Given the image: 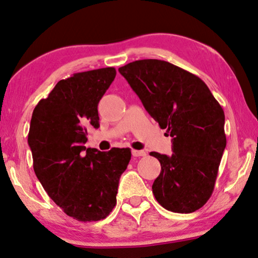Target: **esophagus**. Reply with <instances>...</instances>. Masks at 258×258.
Returning a JSON list of instances; mask_svg holds the SVG:
<instances>
[{
	"instance_id": "obj_1",
	"label": "esophagus",
	"mask_w": 258,
	"mask_h": 258,
	"mask_svg": "<svg viewBox=\"0 0 258 258\" xmlns=\"http://www.w3.org/2000/svg\"><path fill=\"white\" fill-rule=\"evenodd\" d=\"M133 157H145L147 155L146 151L143 150H132Z\"/></svg>"
}]
</instances>
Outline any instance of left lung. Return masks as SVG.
Returning a JSON list of instances; mask_svg holds the SVG:
<instances>
[{
    "label": "left lung",
    "instance_id": "obj_1",
    "mask_svg": "<svg viewBox=\"0 0 258 258\" xmlns=\"http://www.w3.org/2000/svg\"><path fill=\"white\" fill-rule=\"evenodd\" d=\"M118 72L172 137V156L150 154L161 166L156 200L174 213L196 212L211 198L226 146L223 109L198 76L167 61L137 60Z\"/></svg>",
    "mask_w": 258,
    "mask_h": 258
}]
</instances>
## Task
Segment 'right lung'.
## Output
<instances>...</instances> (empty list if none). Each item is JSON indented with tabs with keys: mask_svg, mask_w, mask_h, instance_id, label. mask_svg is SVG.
<instances>
[{
	"mask_svg": "<svg viewBox=\"0 0 258 258\" xmlns=\"http://www.w3.org/2000/svg\"><path fill=\"white\" fill-rule=\"evenodd\" d=\"M113 67L74 74L40 100L30 120L33 167L49 197L81 222L106 218L116 206L130 148H86V125L99 127L98 103L115 80Z\"/></svg>",
	"mask_w": 258,
	"mask_h": 258,
	"instance_id": "right-lung-1",
	"label": "right lung"
}]
</instances>
